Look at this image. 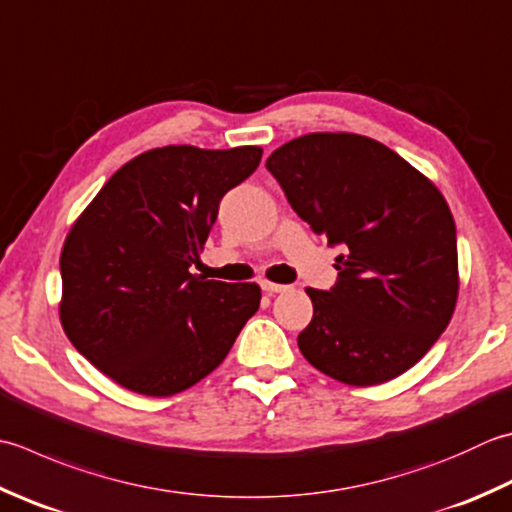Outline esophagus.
I'll list each match as a JSON object with an SVG mask.
<instances>
[{
    "label": "esophagus",
    "mask_w": 512,
    "mask_h": 512,
    "mask_svg": "<svg viewBox=\"0 0 512 512\" xmlns=\"http://www.w3.org/2000/svg\"><path fill=\"white\" fill-rule=\"evenodd\" d=\"M290 286L286 284H275V282H262V290H266V293H286Z\"/></svg>",
    "instance_id": "34e87169"
}]
</instances>
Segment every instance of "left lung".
<instances>
[{
    "mask_svg": "<svg viewBox=\"0 0 512 512\" xmlns=\"http://www.w3.org/2000/svg\"><path fill=\"white\" fill-rule=\"evenodd\" d=\"M266 168L328 246L337 282L306 288L302 355L324 375L375 386L406 373L444 333L457 302L455 219L435 184L395 150L353 133H310Z\"/></svg>",
    "mask_w": 512,
    "mask_h": 512,
    "instance_id": "left-lung-1",
    "label": "left lung"
}]
</instances>
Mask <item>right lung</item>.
I'll return each instance as SVG.
<instances>
[{
    "mask_svg": "<svg viewBox=\"0 0 512 512\" xmlns=\"http://www.w3.org/2000/svg\"><path fill=\"white\" fill-rule=\"evenodd\" d=\"M262 162V148H153L130 159L64 242V333L90 364L133 393L168 397L224 362L257 313V284L188 273L222 197Z\"/></svg>",
    "mask_w": 512,
    "mask_h": 512,
    "instance_id": "1",
    "label": "right lung"
}]
</instances>
